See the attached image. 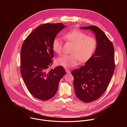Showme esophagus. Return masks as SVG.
<instances>
[{
  "label": "esophagus",
  "mask_w": 127,
  "mask_h": 127,
  "mask_svg": "<svg viewBox=\"0 0 127 127\" xmlns=\"http://www.w3.org/2000/svg\"><path fill=\"white\" fill-rule=\"evenodd\" d=\"M65 71H66V72L67 73H68V74H69V73H70L71 72V71H70V70L68 69V68H65Z\"/></svg>",
  "instance_id": "obj_1"
}]
</instances>
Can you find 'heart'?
Segmentation results:
<instances>
[{"instance_id":"heart-1","label":"heart","mask_w":127,"mask_h":127,"mask_svg":"<svg viewBox=\"0 0 127 127\" xmlns=\"http://www.w3.org/2000/svg\"><path fill=\"white\" fill-rule=\"evenodd\" d=\"M64 38L66 42L73 44L71 55H64L57 59L58 64L65 67H73L77 65L79 61L85 62L89 60L94 54L97 44L96 39L87 36L85 33L73 30L65 33ZM63 41L55 37L52 41V47L55 53L61 55L63 50Z\"/></svg>"}]
</instances>
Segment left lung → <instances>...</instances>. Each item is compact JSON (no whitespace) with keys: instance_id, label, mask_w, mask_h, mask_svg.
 Masks as SVG:
<instances>
[{"instance_id":"left-lung-1","label":"left lung","mask_w":127,"mask_h":127,"mask_svg":"<svg viewBox=\"0 0 127 127\" xmlns=\"http://www.w3.org/2000/svg\"><path fill=\"white\" fill-rule=\"evenodd\" d=\"M81 29L93 31L97 41L95 53L85 65L71 72L76 96L89 103L99 98L109 86L115 69L114 51L112 42L99 27L90 25Z\"/></svg>"}]
</instances>
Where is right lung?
<instances>
[{
  "label": "right lung",
  "instance_id": "right-lung-1",
  "mask_svg": "<svg viewBox=\"0 0 127 127\" xmlns=\"http://www.w3.org/2000/svg\"><path fill=\"white\" fill-rule=\"evenodd\" d=\"M63 24L46 23L34 29L24 40L20 51V72L26 88L38 99L48 100L58 89L65 71L62 66L48 70L53 62L52 41Z\"/></svg>",
  "mask_w": 127,
  "mask_h": 127
}]
</instances>
